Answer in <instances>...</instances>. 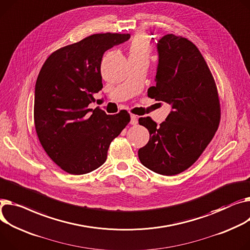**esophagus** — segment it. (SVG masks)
Wrapping results in <instances>:
<instances>
[{"label":"esophagus","instance_id":"34e87169","mask_svg":"<svg viewBox=\"0 0 250 250\" xmlns=\"http://www.w3.org/2000/svg\"><path fill=\"white\" fill-rule=\"evenodd\" d=\"M137 124H138V118H137V115L131 114V115H130V125H137Z\"/></svg>","mask_w":250,"mask_h":250}]
</instances>
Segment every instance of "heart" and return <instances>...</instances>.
Masks as SVG:
<instances>
[{
	"instance_id": "heart-1",
	"label": "heart",
	"mask_w": 250,
	"mask_h": 250,
	"mask_svg": "<svg viewBox=\"0 0 250 250\" xmlns=\"http://www.w3.org/2000/svg\"><path fill=\"white\" fill-rule=\"evenodd\" d=\"M128 52L129 58L147 59L151 53V47H149L147 38L142 33L135 35L129 43Z\"/></svg>"
}]
</instances>
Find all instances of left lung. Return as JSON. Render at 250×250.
I'll return each instance as SVG.
<instances>
[{"label":"left lung","instance_id":"left-lung-1","mask_svg":"<svg viewBox=\"0 0 250 250\" xmlns=\"http://www.w3.org/2000/svg\"><path fill=\"white\" fill-rule=\"evenodd\" d=\"M156 85L147 96L171 105L160 126L141 118L149 140L139 149L146 168L173 176L187 170L201 156L220 122V104L212 73L199 49L188 39L167 34L158 40Z\"/></svg>","mask_w":250,"mask_h":250}]
</instances>
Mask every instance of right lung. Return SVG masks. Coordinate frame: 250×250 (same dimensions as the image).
Instances as JSON below:
<instances>
[{
  "mask_svg": "<svg viewBox=\"0 0 250 250\" xmlns=\"http://www.w3.org/2000/svg\"><path fill=\"white\" fill-rule=\"evenodd\" d=\"M129 38L94 34L56 50L42 66L35 85V128L47 155L65 172L83 175L101 167L110 143L130 121L126 110L109 115L88 108L103 88L104 52Z\"/></svg>",
  "mask_w": 250,
  "mask_h": 250,
  "instance_id": "obj_1",
  "label": "right lung"
}]
</instances>
